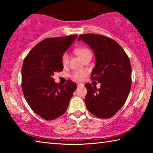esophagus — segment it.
Listing matches in <instances>:
<instances>
[{
    "mask_svg": "<svg viewBox=\"0 0 153 153\" xmlns=\"http://www.w3.org/2000/svg\"><path fill=\"white\" fill-rule=\"evenodd\" d=\"M77 86H84V84H82V83H80V82H77Z\"/></svg>",
    "mask_w": 153,
    "mask_h": 153,
    "instance_id": "esophagus-1",
    "label": "esophagus"
}]
</instances>
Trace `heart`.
<instances>
[{
	"label": "heart",
	"mask_w": 153,
	"mask_h": 153,
	"mask_svg": "<svg viewBox=\"0 0 153 153\" xmlns=\"http://www.w3.org/2000/svg\"><path fill=\"white\" fill-rule=\"evenodd\" d=\"M75 52H76V53L78 55V56L81 58L82 60L85 59L86 57L91 56V52L90 51V50L86 48H77L75 50ZM62 64L63 65H66L68 64L69 55L68 53H65L63 55L62 58ZM85 75V71L78 70V71H74V73L72 74V77L76 79L81 80V79L84 78Z\"/></svg>",
	"instance_id": "heart-1"
}]
</instances>
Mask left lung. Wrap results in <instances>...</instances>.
I'll use <instances>...</instances> for the list:
<instances>
[{"instance_id": "8db88e82", "label": "left lung", "mask_w": 153, "mask_h": 153, "mask_svg": "<svg viewBox=\"0 0 153 153\" xmlns=\"http://www.w3.org/2000/svg\"><path fill=\"white\" fill-rule=\"evenodd\" d=\"M81 40L94 52L96 63L91 77L101 84L99 89L85 84L86 107L96 117L111 118L123 106L129 95L132 84L130 59L116 41L105 36L89 33L80 35L78 41Z\"/></svg>"}]
</instances>
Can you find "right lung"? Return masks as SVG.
I'll use <instances>...</instances> for the list:
<instances>
[{
  "label": "right lung",
  "instance_id": "right-lung-1",
  "mask_svg": "<svg viewBox=\"0 0 153 153\" xmlns=\"http://www.w3.org/2000/svg\"><path fill=\"white\" fill-rule=\"evenodd\" d=\"M77 35L47 38L37 43L25 58L21 70L22 89L30 108L41 118L52 120L65 112L75 82L65 85L55 82L53 76L63 69L62 58Z\"/></svg>",
  "mask_w": 153,
  "mask_h": 153
}]
</instances>
